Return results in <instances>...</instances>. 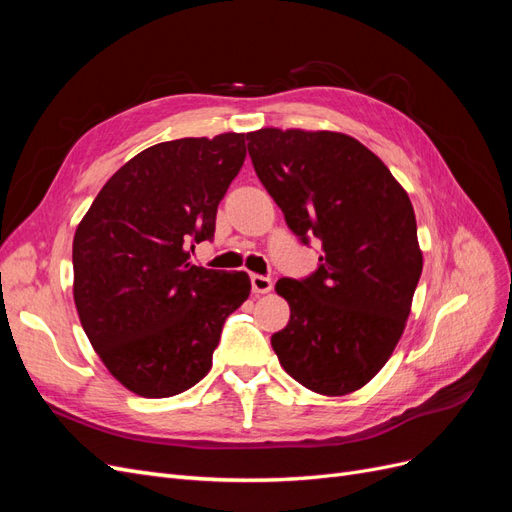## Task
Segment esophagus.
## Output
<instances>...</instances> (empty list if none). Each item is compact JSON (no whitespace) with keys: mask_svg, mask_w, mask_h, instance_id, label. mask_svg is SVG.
<instances>
[{"mask_svg":"<svg viewBox=\"0 0 512 512\" xmlns=\"http://www.w3.org/2000/svg\"><path fill=\"white\" fill-rule=\"evenodd\" d=\"M250 282H252V292L254 294H265V292H269L273 288V282L269 280V277L258 275V273H254L250 277Z\"/></svg>","mask_w":512,"mask_h":512,"instance_id":"34e87169","label":"esophagus"}]
</instances>
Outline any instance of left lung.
<instances>
[{
	"label": "left lung",
	"mask_w": 512,
	"mask_h": 512,
	"mask_svg": "<svg viewBox=\"0 0 512 512\" xmlns=\"http://www.w3.org/2000/svg\"><path fill=\"white\" fill-rule=\"evenodd\" d=\"M247 151L288 228L303 245L322 243L312 275L275 284L290 305L271 337L277 359L320 395L361 389L393 354L423 271L410 198L346 134L262 128Z\"/></svg>",
	"instance_id": "obj_1"
}]
</instances>
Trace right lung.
<instances>
[{"instance_id": "add662e5", "label": "right lung", "mask_w": 512, "mask_h": 512, "mask_svg": "<svg viewBox=\"0 0 512 512\" xmlns=\"http://www.w3.org/2000/svg\"><path fill=\"white\" fill-rule=\"evenodd\" d=\"M245 134L179 138L123 164L72 243L74 303L108 371L141 397L203 380L226 318L250 297L243 271L190 262L245 160Z\"/></svg>"}]
</instances>
